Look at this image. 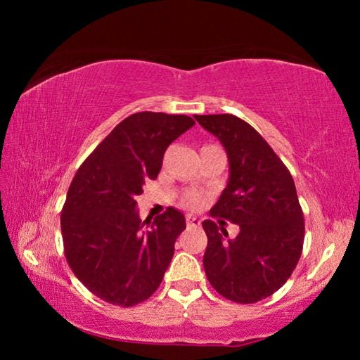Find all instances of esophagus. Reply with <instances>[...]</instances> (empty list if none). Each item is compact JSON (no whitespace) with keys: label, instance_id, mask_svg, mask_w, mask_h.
I'll return each instance as SVG.
<instances>
[{"label":"esophagus","instance_id":"34e87169","mask_svg":"<svg viewBox=\"0 0 360 360\" xmlns=\"http://www.w3.org/2000/svg\"><path fill=\"white\" fill-rule=\"evenodd\" d=\"M186 224H187V229H197V227H200V219H197V217H193V216H187L186 217Z\"/></svg>","mask_w":360,"mask_h":360}]
</instances>
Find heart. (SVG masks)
<instances>
[{
  "mask_svg": "<svg viewBox=\"0 0 360 360\" xmlns=\"http://www.w3.org/2000/svg\"><path fill=\"white\" fill-rule=\"evenodd\" d=\"M208 146H211V144H208ZM203 202H205L203 197H202V195H198L197 192H187L184 195V198H182V205H184L186 208H188V210L202 208Z\"/></svg>",
  "mask_w": 360,
  "mask_h": 360,
  "instance_id": "b5f03b06",
  "label": "heart"
}]
</instances>
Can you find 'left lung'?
I'll list each match as a JSON object with an SVG mask.
<instances>
[{
    "label": "left lung",
    "instance_id": "1",
    "mask_svg": "<svg viewBox=\"0 0 360 360\" xmlns=\"http://www.w3.org/2000/svg\"><path fill=\"white\" fill-rule=\"evenodd\" d=\"M219 138L229 157L227 187L212 217L240 227L230 240L224 221H203L208 246L203 266L210 284L236 303H255L283 288L302 255L303 211L294 179L275 150L233 114L195 115Z\"/></svg>",
    "mask_w": 360,
    "mask_h": 360
}]
</instances>
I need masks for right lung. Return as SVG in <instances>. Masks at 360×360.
<instances>
[{"mask_svg": "<svg viewBox=\"0 0 360 360\" xmlns=\"http://www.w3.org/2000/svg\"><path fill=\"white\" fill-rule=\"evenodd\" d=\"M193 125L182 114H131L72 178L60 219L65 255L79 281L101 300L135 307L160 285L186 217L167 208L141 222L136 195L144 181L158 176L168 146Z\"/></svg>", "mask_w": 360, "mask_h": 360, "instance_id": "obj_1", "label": "right lung"}]
</instances>
